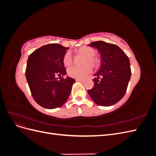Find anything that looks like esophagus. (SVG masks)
Instances as JSON below:
<instances>
[{
  "mask_svg": "<svg viewBox=\"0 0 156 156\" xmlns=\"http://www.w3.org/2000/svg\"><path fill=\"white\" fill-rule=\"evenodd\" d=\"M75 81H76L77 82H83L84 80L83 79H75Z\"/></svg>",
  "mask_w": 156,
  "mask_h": 156,
  "instance_id": "34e87169",
  "label": "esophagus"
}]
</instances>
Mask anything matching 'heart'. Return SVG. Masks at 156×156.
<instances>
[{
	"mask_svg": "<svg viewBox=\"0 0 156 156\" xmlns=\"http://www.w3.org/2000/svg\"><path fill=\"white\" fill-rule=\"evenodd\" d=\"M78 54H81L87 57L84 59V64L90 63L94 67H97L100 64V60L95 55L96 54V51L91 47L83 46L77 50ZM73 55L70 51L66 52L63 56L62 62L65 66H69L73 62ZM92 71V68L90 65L87 64L84 66H72L68 69V75L69 77L82 79L86 77L87 75L90 73Z\"/></svg>",
	"mask_w": 156,
	"mask_h": 156,
	"instance_id": "1",
	"label": "heart"
}]
</instances>
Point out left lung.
Listing matches in <instances>:
<instances>
[{
	"mask_svg": "<svg viewBox=\"0 0 156 156\" xmlns=\"http://www.w3.org/2000/svg\"><path fill=\"white\" fill-rule=\"evenodd\" d=\"M88 45L99 51L101 60L100 69L94 74L97 77L93 79L94 85L88 93L98 105H114L124 97L131 78L128 56L119 47L103 41Z\"/></svg>",
	"mask_w": 156,
	"mask_h": 156,
	"instance_id": "obj_1",
	"label": "left lung"
}]
</instances>
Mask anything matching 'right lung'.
<instances>
[{"label":"right lung","instance_id":"right-lung-1","mask_svg":"<svg viewBox=\"0 0 156 156\" xmlns=\"http://www.w3.org/2000/svg\"><path fill=\"white\" fill-rule=\"evenodd\" d=\"M69 48L48 44L31 53L27 60L26 78L35 101L46 108H55L67 101L74 79L56 78L66 74L62 58Z\"/></svg>","mask_w":156,"mask_h":156}]
</instances>
